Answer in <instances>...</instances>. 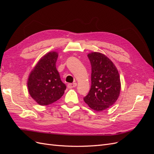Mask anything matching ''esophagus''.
<instances>
[{"label":"esophagus","mask_w":154,"mask_h":154,"mask_svg":"<svg viewBox=\"0 0 154 154\" xmlns=\"http://www.w3.org/2000/svg\"><path fill=\"white\" fill-rule=\"evenodd\" d=\"M77 85V83H69V84L67 85V87L69 88H74L76 87Z\"/></svg>","instance_id":"obj_1"}]
</instances>
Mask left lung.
<instances>
[{"instance_id": "1", "label": "left lung", "mask_w": 154, "mask_h": 154, "mask_svg": "<svg viewBox=\"0 0 154 154\" xmlns=\"http://www.w3.org/2000/svg\"><path fill=\"white\" fill-rule=\"evenodd\" d=\"M91 64V87L83 98L91 109L101 112L113 105L119 96L120 76L114 63L98 52L88 53Z\"/></svg>"}]
</instances>
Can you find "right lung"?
I'll use <instances>...</instances> for the list:
<instances>
[{"label": "right lung", "instance_id": "obj_1", "mask_svg": "<svg viewBox=\"0 0 154 154\" xmlns=\"http://www.w3.org/2000/svg\"><path fill=\"white\" fill-rule=\"evenodd\" d=\"M58 53L45 54L32 69L27 82L29 94L37 103L45 106L54 103L64 94L66 86L62 82L56 62Z\"/></svg>", "mask_w": 154, "mask_h": 154}]
</instances>
